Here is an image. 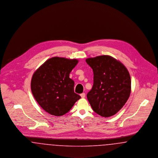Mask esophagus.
Masks as SVG:
<instances>
[{"mask_svg": "<svg viewBox=\"0 0 158 158\" xmlns=\"http://www.w3.org/2000/svg\"><path fill=\"white\" fill-rule=\"evenodd\" d=\"M81 97L82 98H84L85 97V93H82L81 94Z\"/></svg>", "mask_w": 158, "mask_h": 158, "instance_id": "34e87169", "label": "esophagus"}]
</instances>
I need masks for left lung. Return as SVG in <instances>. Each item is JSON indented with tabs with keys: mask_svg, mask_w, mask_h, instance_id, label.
<instances>
[{
	"mask_svg": "<svg viewBox=\"0 0 158 158\" xmlns=\"http://www.w3.org/2000/svg\"><path fill=\"white\" fill-rule=\"evenodd\" d=\"M94 72V84L87 98L93 110L109 117L118 112L131 92V78L127 69L110 56L86 60Z\"/></svg>",
	"mask_w": 158,
	"mask_h": 158,
	"instance_id": "obj_1",
	"label": "left lung"
}]
</instances>
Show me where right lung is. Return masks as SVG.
<instances>
[{"label":"right lung","instance_id":"1","mask_svg":"<svg viewBox=\"0 0 158 158\" xmlns=\"http://www.w3.org/2000/svg\"><path fill=\"white\" fill-rule=\"evenodd\" d=\"M77 63L76 59L54 57L47 60L34 73L31 91L38 104L47 113L61 116L81 98L75 93V82L69 77Z\"/></svg>","mask_w":158,"mask_h":158}]
</instances>
